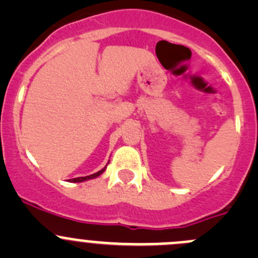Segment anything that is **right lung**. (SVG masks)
Wrapping results in <instances>:
<instances>
[{
	"mask_svg": "<svg viewBox=\"0 0 258 258\" xmlns=\"http://www.w3.org/2000/svg\"><path fill=\"white\" fill-rule=\"evenodd\" d=\"M106 167L102 168L101 171H98V172L93 173V175H90V176H86V177H77V178H72L71 182H82V181H86V179H91V178H95V177H98V176L101 175V173L105 172Z\"/></svg>",
	"mask_w": 258,
	"mask_h": 258,
	"instance_id": "1",
	"label": "right lung"
}]
</instances>
